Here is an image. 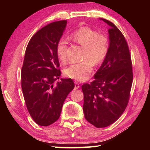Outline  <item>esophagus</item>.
Listing matches in <instances>:
<instances>
[{
    "instance_id": "1",
    "label": "esophagus",
    "mask_w": 150,
    "mask_h": 150,
    "mask_svg": "<svg viewBox=\"0 0 150 150\" xmlns=\"http://www.w3.org/2000/svg\"><path fill=\"white\" fill-rule=\"evenodd\" d=\"M80 87V85H79V83L77 81H75V89H77L78 88Z\"/></svg>"
}]
</instances>
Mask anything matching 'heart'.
<instances>
[{
    "instance_id": "b5f03b06",
    "label": "heart",
    "mask_w": 150,
    "mask_h": 150,
    "mask_svg": "<svg viewBox=\"0 0 150 150\" xmlns=\"http://www.w3.org/2000/svg\"><path fill=\"white\" fill-rule=\"evenodd\" d=\"M71 39L75 44L84 47L81 54L83 61L67 66L63 73L67 77L80 81H85L93 71V63L98 65L105 59L110 48V38L106 33H99L90 27L83 26L73 33ZM68 49L67 40L65 38L59 40L55 52L61 62H67Z\"/></svg>"
}]
</instances>
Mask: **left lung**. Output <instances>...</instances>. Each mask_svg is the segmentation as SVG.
Segmentation results:
<instances>
[{"label": "left lung", "mask_w": 150, "mask_h": 150, "mask_svg": "<svg viewBox=\"0 0 150 150\" xmlns=\"http://www.w3.org/2000/svg\"><path fill=\"white\" fill-rule=\"evenodd\" d=\"M110 26V48L90 84L82 85L83 112L88 122L105 128L120 117L128 105L133 81L131 55L122 33L112 22L101 18Z\"/></svg>", "instance_id": "obj_1"}]
</instances>
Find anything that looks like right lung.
I'll list each match as a JSON object with an SVG mask.
<instances>
[{
    "label": "right lung",
    "instance_id": "obj_1",
    "mask_svg": "<svg viewBox=\"0 0 150 150\" xmlns=\"http://www.w3.org/2000/svg\"><path fill=\"white\" fill-rule=\"evenodd\" d=\"M67 20L52 22L39 30L27 45L21 70V86L30 116L40 126H47L59 118L63 103L75 87L71 79H62L55 52Z\"/></svg>",
    "mask_w": 150,
    "mask_h": 150
}]
</instances>
